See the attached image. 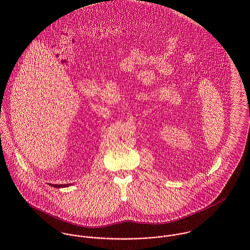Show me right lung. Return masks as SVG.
<instances>
[{
	"label": "right lung",
	"mask_w": 250,
	"mask_h": 250,
	"mask_svg": "<svg viewBox=\"0 0 250 250\" xmlns=\"http://www.w3.org/2000/svg\"><path fill=\"white\" fill-rule=\"evenodd\" d=\"M50 186H52V187H54V188H65V187H68V186H71V184L69 185V184H65V185H52V184H50Z\"/></svg>",
	"instance_id": "obj_1"
}]
</instances>
